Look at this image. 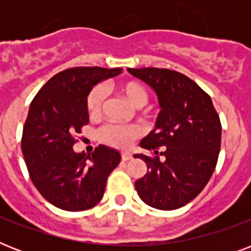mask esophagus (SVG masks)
<instances>
[{
	"instance_id": "34e87169",
	"label": "esophagus",
	"mask_w": 251,
	"mask_h": 251,
	"mask_svg": "<svg viewBox=\"0 0 251 251\" xmlns=\"http://www.w3.org/2000/svg\"><path fill=\"white\" fill-rule=\"evenodd\" d=\"M131 153H129V152H122L121 153V159L124 161H127V160H130V159H131Z\"/></svg>"
}]
</instances>
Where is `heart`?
I'll list each match as a JSON object with an SVG mask.
<instances>
[{
  "label": "heart",
  "mask_w": 251,
  "mask_h": 251,
  "mask_svg": "<svg viewBox=\"0 0 251 251\" xmlns=\"http://www.w3.org/2000/svg\"><path fill=\"white\" fill-rule=\"evenodd\" d=\"M120 91L130 101V104L141 108L149 101V92L146 87L139 82H125L120 86ZM105 99V88L102 86H95L87 96L86 106L90 116H98L101 112L102 102ZM141 135V129L137 125H117L108 124L99 130V138L106 145L113 146L117 149H126L131 145L134 139Z\"/></svg>",
  "instance_id": "obj_1"
}]
</instances>
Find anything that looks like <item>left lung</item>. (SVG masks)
Wrapping results in <instances>:
<instances>
[{
    "instance_id": "1",
    "label": "left lung",
    "mask_w": 251,
    "mask_h": 251,
    "mask_svg": "<svg viewBox=\"0 0 251 251\" xmlns=\"http://www.w3.org/2000/svg\"><path fill=\"white\" fill-rule=\"evenodd\" d=\"M156 92L160 113L138 153L147 173L135 181L139 198L157 210H176L191 202L210 181L218 163L222 124L212 100L181 73L168 69H127ZM163 156L161 161L157 155Z\"/></svg>"
}]
</instances>
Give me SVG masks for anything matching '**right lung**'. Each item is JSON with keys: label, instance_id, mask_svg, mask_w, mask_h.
Returning <instances> with one entry per match:
<instances>
[{"label": "right lung", "instance_id": "obj_1", "mask_svg": "<svg viewBox=\"0 0 251 251\" xmlns=\"http://www.w3.org/2000/svg\"><path fill=\"white\" fill-rule=\"evenodd\" d=\"M121 68H73L41 87L23 126L22 152L39 193L65 211H84L102 198L108 176L120 164L116 150L100 145L92 155L73 150L75 134L88 124L87 96L95 84Z\"/></svg>", "mask_w": 251, "mask_h": 251}]
</instances>
